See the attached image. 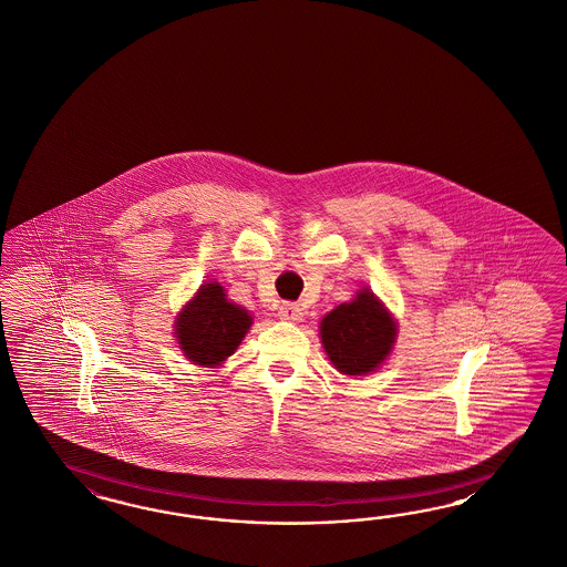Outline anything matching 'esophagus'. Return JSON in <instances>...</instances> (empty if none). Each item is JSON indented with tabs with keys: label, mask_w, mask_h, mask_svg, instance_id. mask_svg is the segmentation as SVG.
<instances>
[{
	"label": "esophagus",
	"mask_w": 567,
	"mask_h": 567,
	"mask_svg": "<svg viewBox=\"0 0 567 567\" xmlns=\"http://www.w3.org/2000/svg\"><path fill=\"white\" fill-rule=\"evenodd\" d=\"M279 319H284V321H300L302 319V308L298 307L296 302H284L279 307Z\"/></svg>",
	"instance_id": "obj_1"
}]
</instances>
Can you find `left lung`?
Masks as SVG:
<instances>
[{"label":"left lung","mask_w":567,"mask_h":567,"mask_svg":"<svg viewBox=\"0 0 567 567\" xmlns=\"http://www.w3.org/2000/svg\"><path fill=\"white\" fill-rule=\"evenodd\" d=\"M321 340L338 371L367 374L391 352L395 321L372 291L362 290L352 302H343L324 317Z\"/></svg>","instance_id":"8db88e82"}]
</instances>
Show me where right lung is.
I'll return each mask as SVG.
<instances>
[{
	"mask_svg": "<svg viewBox=\"0 0 567 567\" xmlns=\"http://www.w3.org/2000/svg\"><path fill=\"white\" fill-rule=\"evenodd\" d=\"M252 319L227 302L219 284H205L195 300L179 312L176 333L186 358L200 367H217L240 346Z\"/></svg>",
	"mask_w": 567,
	"mask_h": 567,
	"instance_id": "add662e5",
	"label": "right lung"
}]
</instances>
